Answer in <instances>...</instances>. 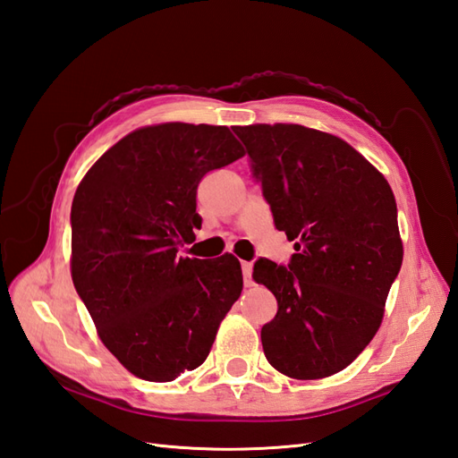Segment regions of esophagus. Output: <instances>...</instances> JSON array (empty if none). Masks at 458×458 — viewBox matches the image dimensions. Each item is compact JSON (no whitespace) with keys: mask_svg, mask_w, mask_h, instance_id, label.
<instances>
[{"mask_svg":"<svg viewBox=\"0 0 458 458\" xmlns=\"http://www.w3.org/2000/svg\"><path fill=\"white\" fill-rule=\"evenodd\" d=\"M242 275H244V284L252 286V263L250 261H242Z\"/></svg>","mask_w":458,"mask_h":458,"instance_id":"1","label":"esophagus"}]
</instances>
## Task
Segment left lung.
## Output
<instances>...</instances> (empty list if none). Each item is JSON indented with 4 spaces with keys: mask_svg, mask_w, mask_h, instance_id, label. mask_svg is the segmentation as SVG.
Here are the masks:
<instances>
[{
    "mask_svg": "<svg viewBox=\"0 0 458 458\" xmlns=\"http://www.w3.org/2000/svg\"><path fill=\"white\" fill-rule=\"evenodd\" d=\"M252 158L275 227L294 242L288 267L258 259L276 298L261 328L271 367L296 380L344 370L377 335L403 261L390 183L340 137L300 123L234 130Z\"/></svg>",
    "mask_w": 458,
    "mask_h": 458,
    "instance_id": "8db88e82",
    "label": "left lung"
}]
</instances>
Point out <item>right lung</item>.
<instances>
[{
	"label": "right lung",
	"mask_w": 458,
	"mask_h": 458,
	"mask_svg": "<svg viewBox=\"0 0 458 458\" xmlns=\"http://www.w3.org/2000/svg\"><path fill=\"white\" fill-rule=\"evenodd\" d=\"M244 157L227 126L165 122L128 133L72 200L71 273L105 348L137 378L200 367L242 293L241 263L177 258L200 229L197 187Z\"/></svg>",
	"instance_id": "right-lung-1"
}]
</instances>
